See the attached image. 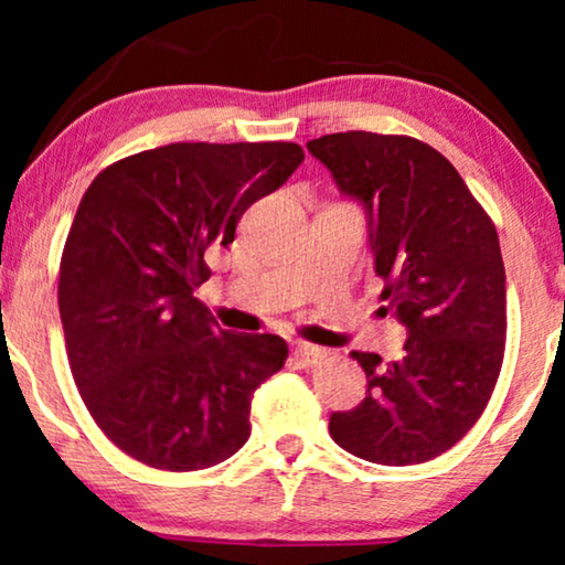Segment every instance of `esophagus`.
I'll list each match as a JSON object with an SVG mask.
<instances>
[{"label":"esophagus","instance_id":"34e87169","mask_svg":"<svg viewBox=\"0 0 565 565\" xmlns=\"http://www.w3.org/2000/svg\"><path fill=\"white\" fill-rule=\"evenodd\" d=\"M292 358H296L298 365L303 367H313L319 365L323 360V350L321 347H313V344H306V342H298L296 350H292Z\"/></svg>","mask_w":565,"mask_h":565}]
</instances>
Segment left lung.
<instances>
[{
	"mask_svg": "<svg viewBox=\"0 0 565 565\" xmlns=\"http://www.w3.org/2000/svg\"><path fill=\"white\" fill-rule=\"evenodd\" d=\"M344 195L365 205L383 308L408 331L404 358L352 352L365 401L334 412L339 447L416 466L468 435L499 381L507 275L497 226L450 161L412 136L347 130L308 141Z\"/></svg>",
	"mask_w": 565,
	"mask_h": 565,
	"instance_id": "obj_1",
	"label": "left lung"
}]
</instances>
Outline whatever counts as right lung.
<instances>
[{
	"mask_svg": "<svg viewBox=\"0 0 565 565\" xmlns=\"http://www.w3.org/2000/svg\"><path fill=\"white\" fill-rule=\"evenodd\" d=\"M303 161L288 141L169 143L103 169L58 273L68 367L107 439L159 470H203L249 439L252 396L288 360L275 334L223 331L195 290L205 252Z\"/></svg>",
	"mask_w": 565,
	"mask_h": 565,
	"instance_id": "obj_1",
	"label": "right lung"
}]
</instances>
